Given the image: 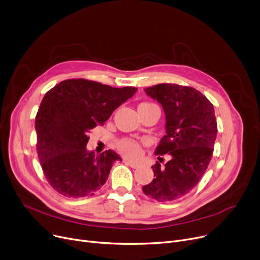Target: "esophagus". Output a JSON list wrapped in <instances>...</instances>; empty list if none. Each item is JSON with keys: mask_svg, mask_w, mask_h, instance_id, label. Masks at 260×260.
Here are the masks:
<instances>
[{"mask_svg": "<svg viewBox=\"0 0 260 260\" xmlns=\"http://www.w3.org/2000/svg\"><path fill=\"white\" fill-rule=\"evenodd\" d=\"M124 163H125V165L129 166L131 168H133V169H137V168L139 167V165H138V163H136V162H133V161H129V160H124Z\"/></svg>", "mask_w": 260, "mask_h": 260, "instance_id": "obj_1", "label": "esophagus"}]
</instances>
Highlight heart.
<instances>
[{
    "label": "heart",
    "mask_w": 260,
    "mask_h": 260,
    "mask_svg": "<svg viewBox=\"0 0 260 260\" xmlns=\"http://www.w3.org/2000/svg\"><path fill=\"white\" fill-rule=\"evenodd\" d=\"M144 104H149V103H141L140 105H144ZM117 146H118L119 152L123 156L129 159L138 158L141 154L140 143L133 139H122L118 142Z\"/></svg>",
    "instance_id": "heart-1"
}]
</instances>
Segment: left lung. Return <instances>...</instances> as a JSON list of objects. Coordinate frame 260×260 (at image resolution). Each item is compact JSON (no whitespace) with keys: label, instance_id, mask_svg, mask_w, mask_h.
<instances>
[{"label":"left lung","instance_id":"left-lung-1","mask_svg":"<svg viewBox=\"0 0 260 260\" xmlns=\"http://www.w3.org/2000/svg\"><path fill=\"white\" fill-rule=\"evenodd\" d=\"M144 91L161 104L166 115V135L155 154L159 159L166 154L171 158L165 167L159 162L152 167L155 178L142 189L157 201H173L193 189L208 169L217 136L214 106L188 86L163 83Z\"/></svg>","mask_w":260,"mask_h":260}]
</instances>
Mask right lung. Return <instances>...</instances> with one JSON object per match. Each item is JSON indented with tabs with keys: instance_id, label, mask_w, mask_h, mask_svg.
<instances>
[{
	"instance_id": "obj_1",
	"label": "right lung",
	"mask_w": 260,
	"mask_h": 260,
	"mask_svg": "<svg viewBox=\"0 0 260 260\" xmlns=\"http://www.w3.org/2000/svg\"><path fill=\"white\" fill-rule=\"evenodd\" d=\"M137 90L72 79L45 93L36 116L37 151L47 181L58 193L80 198L101 189L113 163L122 159L112 149L100 155L88 151V133Z\"/></svg>"
}]
</instances>
